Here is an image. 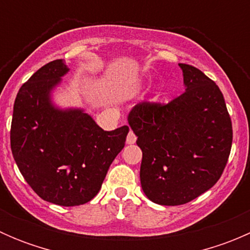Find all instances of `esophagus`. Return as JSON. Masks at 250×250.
Here are the masks:
<instances>
[{
	"mask_svg": "<svg viewBox=\"0 0 250 250\" xmlns=\"http://www.w3.org/2000/svg\"><path fill=\"white\" fill-rule=\"evenodd\" d=\"M135 141H137V135L134 134L133 130H129V133L127 135V144H134Z\"/></svg>",
	"mask_w": 250,
	"mask_h": 250,
	"instance_id": "1",
	"label": "esophagus"
}]
</instances>
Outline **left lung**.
Wrapping results in <instances>:
<instances>
[{"mask_svg": "<svg viewBox=\"0 0 250 250\" xmlns=\"http://www.w3.org/2000/svg\"><path fill=\"white\" fill-rule=\"evenodd\" d=\"M185 92L168 104L143 102L128 123L143 151L144 193L162 206H180L213 188L228 163L232 123L221 90L192 65L179 64Z\"/></svg>", "mask_w": 250, "mask_h": 250, "instance_id": "1", "label": "left lung"}]
</instances>
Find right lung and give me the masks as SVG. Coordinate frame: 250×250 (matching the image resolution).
Instances as JSON below:
<instances>
[{
	"instance_id": "1",
	"label": "right lung",
	"mask_w": 250,
	"mask_h": 250,
	"mask_svg": "<svg viewBox=\"0 0 250 250\" xmlns=\"http://www.w3.org/2000/svg\"><path fill=\"white\" fill-rule=\"evenodd\" d=\"M67 71L64 60H53L21 85L14 102L11 148L25 181L42 200L74 207L99 192L129 127L106 132L82 110L57 109L50 92Z\"/></svg>"
}]
</instances>
